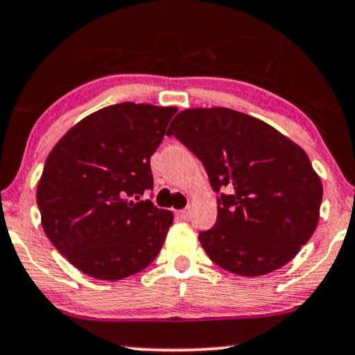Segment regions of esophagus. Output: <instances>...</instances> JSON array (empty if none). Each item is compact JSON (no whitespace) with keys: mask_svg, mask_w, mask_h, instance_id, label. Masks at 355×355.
I'll use <instances>...</instances> for the list:
<instances>
[{"mask_svg":"<svg viewBox=\"0 0 355 355\" xmlns=\"http://www.w3.org/2000/svg\"><path fill=\"white\" fill-rule=\"evenodd\" d=\"M178 217H179V218H182V220L189 218V209H182V210H179V211H178Z\"/></svg>","mask_w":355,"mask_h":355,"instance_id":"obj_1","label":"esophagus"}]
</instances>
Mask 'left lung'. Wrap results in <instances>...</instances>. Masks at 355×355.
I'll use <instances>...</instances> for the list:
<instances>
[{
	"label": "left lung",
	"instance_id": "1",
	"mask_svg": "<svg viewBox=\"0 0 355 355\" xmlns=\"http://www.w3.org/2000/svg\"><path fill=\"white\" fill-rule=\"evenodd\" d=\"M174 135L204 164L217 192V222L199 233L228 272L257 277L297 256L315 233L323 186L305 151L266 122L225 107L187 109Z\"/></svg>",
	"mask_w": 355,
	"mask_h": 355
}]
</instances>
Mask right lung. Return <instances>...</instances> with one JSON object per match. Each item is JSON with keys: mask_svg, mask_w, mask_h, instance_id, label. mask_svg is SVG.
Wrapping results in <instances>:
<instances>
[{"mask_svg": "<svg viewBox=\"0 0 355 355\" xmlns=\"http://www.w3.org/2000/svg\"><path fill=\"white\" fill-rule=\"evenodd\" d=\"M176 107L122 103L76 123L50 151L37 186L42 227L81 272L121 280L150 266L173 225L158 209L150 158Z\"/></svg>", "mask_w": 355, "mask_h": 355, "instance_id": "1", "label": "right lung"}]
</instances>
